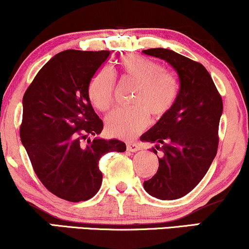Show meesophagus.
Segmentation results:
<instances>
[{
  "mask_svg": "<svg viewBox=\"0 0 249 249\" xmlns=\"http://www.w3.org/2000/svg\"><path fill=\"white\" fill-rule=\"evenodd\" d=\"M127 150L130 152H136L141 150V145L139 143H135V142H130L127 143Z\"/></svg>",
  "mask_w": 249,
  "mask_h": 249,
  "instance_id": "obj_1",
  "label": "esophagus"
}]
</instances>
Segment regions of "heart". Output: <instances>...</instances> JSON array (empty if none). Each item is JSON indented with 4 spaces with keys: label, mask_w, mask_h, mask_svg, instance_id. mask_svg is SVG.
Masks as SVG:
<instances>
[{
    "label": "heart",
    "mask_w": 249,
    "mask_h": 249,
    "mask_svg": "<svg viewBox=\"0 0 249 249\" xmlns=\"http://www.w3.org/2000/svg\"><path fill=\"white\" fill-rule=\"evenodd\" d=\"M121 77L137 84L131 98V107L116 108L106 118V128L113 136L130 139L146 128L150 115L153 120L164 119L173 108L178 97V83L161 64L148 57L127 55L118 62ZM115 77L110 69L101 68L89 84L92 105L106 112L114 101Z\"/></svg>",
    "instance_id": "obj_1"
}]
</instances>
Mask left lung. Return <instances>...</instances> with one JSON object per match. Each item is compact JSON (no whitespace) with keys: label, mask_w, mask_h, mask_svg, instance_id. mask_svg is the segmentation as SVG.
<instances>
[{"label":"left lung","mask_w":249,"mask_h":249,"mask_svg":"<svg viewBox=\"0 0 249 249\" xmlns=\"http://www.w3.org/2000/svg\"><path fill=\"white\" fill-rule=\"evenodd\" d=\"M143 53L166 61L180 79L173 108L141 137L156 144V155L161 151L157 173L144 181V189L156 198L177 199L198 185L216 157L223 100L201 63L165 48Z\"/></svg>","instance_id":"obj_1"}]
</instances>
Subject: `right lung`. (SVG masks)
<instances>
[{
    "instance_id": "obj_1",
    "label": "right lung",
    "mask_w": 249,
    "mask_h": 249,
    "mask_svg": "<svg viewBox=\"0 0 249 249\" xmlns=\"http://www.w3.org/2000/svg\"><path fill=\"white\" fill-rule=\"evenodd\" d=\"M109 51H63L39 70L23 97L20 140L36 177L57 197L87 201L103 181L101 156L125 151L119 140L93 139L103 130L89 84Z\"/></svg>"
}]
</instances>
